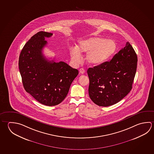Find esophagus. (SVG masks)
I'll list each match as a JSON object with an SVG mask.
<instances>
[{
  "mask_svg": "<svg viewBox=\"0 0 154 154\" xmlns=\"http://www.w3.org/2000/svg\"><path fill=\"white\" fill-rule=\"evenodd\" d=\"M85 71L84 69L83 68H81L79 69V74H84L85 73Z\"/></svg>",
  "mask_w": 154,
  "mask_h": 154,
  "instance_id": "esophagus-1",
  "label": "esophagus"
}]
</instances>
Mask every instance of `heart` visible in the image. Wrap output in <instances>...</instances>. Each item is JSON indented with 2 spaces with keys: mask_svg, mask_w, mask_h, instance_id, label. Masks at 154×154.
Segmentation results:
<instances>
[{
  "mask_svg": "<svg viewBox=\"0 0 154 154\" xmlns=\"http://www.w3.org/2000/svg\"><path fill=\"white\" fill-rule=\"evenodd\" d=\"M117 50V44L113 40L94 37L78 42L77 48L70 49L71 59L75 64L82 62L81 53L88 52L86 60L92 65H99L113 56Z\"/></svg>",
  "mask_w": 154,
  "mask_h": 154,
  "instance_id": "1",
  "label": "heart"
}]
</instances>
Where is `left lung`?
I'll return each instance as SVG.
<instances>
[{
    "label": "left lung",
    "mask_w": 154,
    "mask_h": 154,
    "mask_svg": "<svg viewBox=\"0 0 154 154\" xmlns=\"http://www.w3.org/2000/svg\"><path fill=\"white\" fill-rule=\"evenodd\" d=\"M137 64V54L128 42L111 60L89 68V94L92 102L106 107L125 97L132 89Z\"/></svg>",
    "instance_id": "8db88e82"
}]
</instances>
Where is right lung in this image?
<instances>
[{
  "label": "right lung",
  "mask_w": 154,
  "mask_h": 154,
  "mask_svg": "<svg viewBox=\"0 0 154 154\" xmlns=\"http://www.w3.org/2000/svg\"><path fill=\"white\" fill-rule=\"evenodd\" d=\"M51 33L40 31L25 44L19 58V69L25 91L41 104L58 105L67 96L78 71L64 62L49 60L43 54Z\"/></svg>",
  "instance_id": "add662e5"
}]
</instances>
